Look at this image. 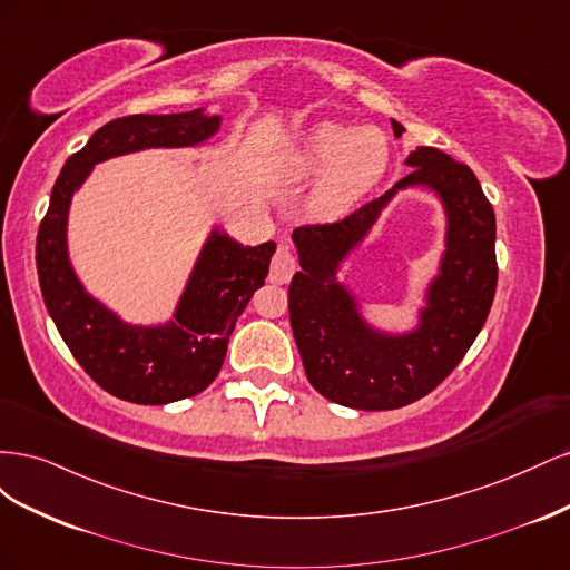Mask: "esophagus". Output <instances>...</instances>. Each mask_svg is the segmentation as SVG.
Instances as JSON below:
<instances>
[{
  "instance_id": "esophagus-1",
  "label": "esophagus",
  "mask_w": 570,
  "mask_h": 570,
  "mask_svg": "<svg viewBox=\"0 0 570 570\" xmlns=\"http://www.w3.org/2000/svg\"><path fill=\"white\" fill-rule=\"evenodd\" d=\"M295 268H297L295 254H292V249L287 245H281L278 252H275V256H273V262H271V275H268V278L275 285H285V283H289Z\"/></svg>"
}]
</instances>
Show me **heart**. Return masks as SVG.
<instances>
[{
    "mask_svg": "<svg viewBox=\"0 0 570 570\" xmlns=\"http://www.w3.org/2000/svg\"><path fill=\"white\" fill-rule=\"evenodd\" d=\"M278 159L295 176L316 174L306 187L304 212L316 220H337L385 178L390 137L377 126L316 120L289 137Z\"/></svg>",
    "mask_w": 570,
    "mask_h": 570,
    "instance_id": "obj_1",
    "label": "heart"
}]
</instances>
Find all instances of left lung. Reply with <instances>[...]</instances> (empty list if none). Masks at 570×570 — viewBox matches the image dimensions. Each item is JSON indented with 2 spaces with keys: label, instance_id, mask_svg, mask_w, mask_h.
<instances>
[{
  "label": "left lung",
  "instance_id": "left-lung-1",
  "mask_svg": "<svg viewBox=\"0 0 570 570\" xmlns=\"http://www.w3.org/2000/svg\"><path fill=\"white\" fill-rule=\"evenodd\" d=\"M390 124L402 137L404 126ZM404 164L411 174L383 197L331 226L292 233L302 268L289 283V325L306 377L325 400L361 411L400 409L435 390L471 350L497 289V223L473 170L435 147H416ZM406 188H425L441 202L445 249L414 323L394 332L365 316L338 273Z\"/></svg>",
  "mask_w": 570,
  "mask_h": 570
}]
</instances>
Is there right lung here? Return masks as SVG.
<instances>
[{
  "instance_id": "obj_1",
  "label": "right lung",
  "mask_w": 570,
  "mask_h": 570,
  "mask_svg": "<svg viewBox=\"0 0 570 570\" xmlns=\"http://www.w3.org/2000/svg\"><path fill=\"white\" fill-rule=\"evenodd\" d=\"M223 116L206 109L137 114L101 126L68 157L38 230V278L47 312L68 350L92 381L132 404L164 406L214 383L235 323L268 275L275 243L245 247L214 223L166 321L130 323L85 287L68 252L73 195L97 164L145 149H185L209 142Z\"/></svg>"
}]
</instances>
